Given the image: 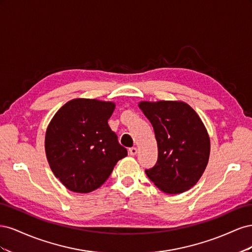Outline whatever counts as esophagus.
Instances as JSON below:
<instances>
[{"label": "esophagus", "mask_w": 252, "mask_h": 252, "mask_svg": "<svg viewBox=\"0 0 252 252\" xmlns=\"http://www.w3.org/2000/svg\"><path fill=\"white\" fill-rule=\"evenodd\" d=\"M136 152H138V149H136V147L129 148V155H130V156H135Z\"/></svg>", "instance_id": "obj_1"}]
</instances>
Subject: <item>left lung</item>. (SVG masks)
I'll return each instance as SVG.
<instances>
[{
  "label": "left lung",
  "mask_w": 252,
  "mask_h": 252,
  "mask_svg": "<svg viewBox=\"0 0 252 252\" xmlns=\"http://www.w3.org/2000/svg\"><path fill=\"white\" fill-rule=\"evenodd\" d=\"M139 107L158 143V161L145 170L147 177L165 193L187 191L202 177L210 155V139L199 114L181 101H144Z\"/></svg>",
  "instance_id": "obj_1"
}]
</instances>
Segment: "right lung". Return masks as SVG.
<instances>
[{
    "mask_svg": "<svg viewBox=\"0 0 252 252\" xmlns=\"http://www.w3.org/2000/svg\"><path fill=\"white\" fill-rule=\"evenodd\" d=\"M114 108L113 102L73 98L51 119L45 134L47 161L71 191L88 193L101 187L127 156L108 125Z\"/></svg>",
    "mask_w": 252,
    "mask_h": 252,
    "instance_id": "obj_1",
    "label": "right lung"
}]
</instances>
